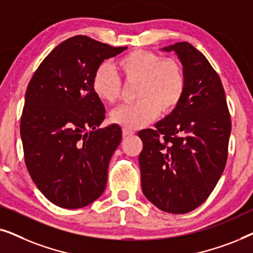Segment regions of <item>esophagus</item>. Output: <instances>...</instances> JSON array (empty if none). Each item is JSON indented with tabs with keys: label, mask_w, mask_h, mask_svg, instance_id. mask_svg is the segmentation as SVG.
<instances>
[{
	"label": "esophagus",
	"mask_w": 253,
	"mask_h": 253,
	"mask_svg": "<svg viewBox=\"0 0 253 253\" xmlns=\"http://www.w3.org/2000/svg\"><path fill=\"white\" fill-rule=\"evenodd\" d=\"M122 133H123L124 137H126V136H131V134H133V131L131 129H126V127H123Z\"/></svg>",
	"instance_id": "esophagus-1"
}]
</instances>
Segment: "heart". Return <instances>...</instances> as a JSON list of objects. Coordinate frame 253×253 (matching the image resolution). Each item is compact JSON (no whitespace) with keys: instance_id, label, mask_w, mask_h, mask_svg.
I'll return each instance as SVG.
<instances>
[{"instance_id":"1","label":"heart","mask_w":253,"mask_h":253,"mask_svg":"<svg viewBox=\"0 0 253 253\" xmlns=\"http://www.w3.org/2000/svg\"><path fill=\"white\" fill-rule=\"evenodd\" d=\"M115 68L126 83H137V102L113 110L110 120L126 129H139L179 105L185 91V74L175 58H162L150 50L136 49L116 61ZM95 95L114 103L122 93V82L112 65L102 63L92 79Z\"/></svg>"}]
</instances>
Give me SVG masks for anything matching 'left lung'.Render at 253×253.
Segmentation results:
<instances>
[{
  "label": "left lung",
  "mask_w": 253,
  "mask_h": 253,
  "mask_svg": "<svg viewBox=\"0 0 253 253\" xmlns=\"http://www.w3.org/2000/svg\"><path fill=\"white\" fill-rule=\"evenodd\" d=\"M164 50L175 51L182 62L185 91L155 129L138 132L141 190L159 210L184 214L202 205L219 182L231 121L222 83L207 58L189 42Z\"/></svg>",
  "instance_id": "8db88e82"
}]
</instances>
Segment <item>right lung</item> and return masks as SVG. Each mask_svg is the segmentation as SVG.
Here are the masks:
<instances>
[{"mask_svg":"<svg viewBox=\"0 0 253 253\" xmlns=\"http://www.w3.org/2000/svg\"><path fill=\"white\" fill-rule=\"evenodd\" d=\"M126 49L72 37L47 55L27 86L20 119L25 165L38 189L62 209L87 206L105 191L122 130L98 129L106 110L92 79L103 61Z\"/></svg>","mask_w":253,"mask_h":253,"instance_id":"right-lung-1","label":"right lung"}]
</instances>
